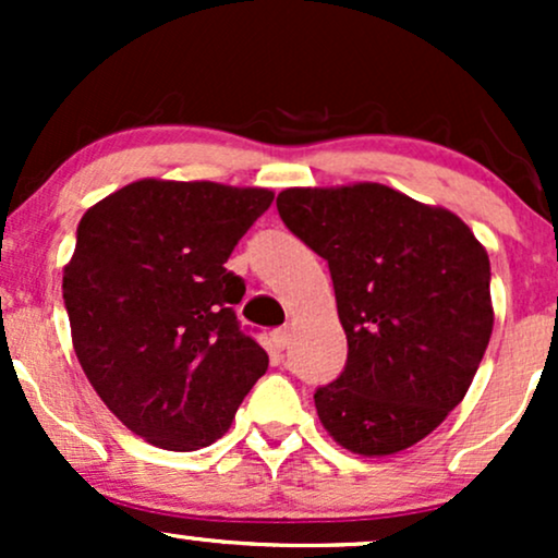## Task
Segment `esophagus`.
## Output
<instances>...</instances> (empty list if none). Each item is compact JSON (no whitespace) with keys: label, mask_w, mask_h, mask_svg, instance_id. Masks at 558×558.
<instances>
[{"label":"esophagus","mask_w":558,"mask_h":558,"mask_svg":"<svg viewBox=\"0 0 558 558\" xmlns=\"http://www.w3.org/2000/svg\"><path fill=\"white\" fill-rule=\"evenodd\" d=\"M288 343H291V330H288V328L272 330V345H275V349L286 351Z\"/></svg>","instance_id":"esophagus-1"}]
</instances>
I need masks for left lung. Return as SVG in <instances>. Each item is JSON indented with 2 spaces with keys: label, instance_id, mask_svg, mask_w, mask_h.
I'll list each match as a JSON object with an SVG mask.
<instances>
[{
  "label": "left lung",
  "instance_id": "1",
  "mask_svg": "<svg viewBox=\"0 0 558 558\" xmlns=\"http://www.w3.org/2000/svg\"><path fill=\"white\" fill-rule=\"evenodd\" d=\"M286 228L330 267L349 356L315 390L349 451L420 444L472 386L493 332L490 262L457 215L380 183L286 189Z\"/></svg>",
  "mask_w": 558,
  "mask_h": 558
}]
</instances>
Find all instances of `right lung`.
I'll list each match as a JSON object with an SVG mask.
<instances>
[{
    "label": "right lung",
    "mask_w": 558,
    "mask_h": 558,
    "mask_svg": "<svg viewBox=\"0 0 558 558\" xmlns=\"http://www.w3.org/2000/svg\"><path fill=\"white\" fill-rule=\"evenodd\" d=\"M272 198L146 178L83 215L62 278L75 356L107 409L149 444H215L265 375V349L235 317L246 283L226 262Z\"/></svg>",
    "instance_id": "add662e5"
}]
</instances>
